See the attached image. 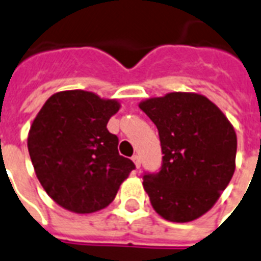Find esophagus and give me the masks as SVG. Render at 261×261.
Returning <instances> with one entry per match:
<instances>
[{"mask_svg": "<svg viewBox=\"0 0 261 261\" xmlns=\"http://www.w3.org/2000/svg\"><path fill=\"white\" fill-rule=\"evenodd\" d=\"M133 161H134L135 167H137L139 169V168H141V157H139L138 154L133 155Z\"/></svg>", "mask_w": 261, "mask_h": 261, "instance_id": "34e87169", "label": "esophagus"}]
</instances>
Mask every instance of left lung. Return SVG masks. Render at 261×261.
I'll return each mask as SVG.
<instances>
[{
  "label": "left lung",
  "instance_id": "8db88e82",
  "mask_svg": "<svg viewBox=\"0 0 261 261\" xmlns=\"http://www.w3.org/2000/svg\"><path fill=\"white\" fill-rule=\"evenodd\" d=\"M139 108L157 126L164 154L159 172L143 173L151 206L171 222L199 218L234 173V128L202 94L174 92L142 101Z\"/></svg>",
  "mask_w": 261,
  "mask_h": 261
}]
</instances>
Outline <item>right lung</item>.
<instances>
[{
  "label": "right lung",
  "mask_w": 261,
  "mask_h": 261,
  "mask_svg": "<svg viewBox=\"0 0 261 261\" xmlns=\"http://www.w3.org/2000/svg\"><path fill=\"white\" fill-rule=\"evenodd\" d=\"M119 111L116 100L92 92L53 94L28 134V151L39 181L66 210L88 214L107 207L135 169L119 154V138L107 123Z\"/></svg>",
  "instance_id": "1"
}]
</instances>
